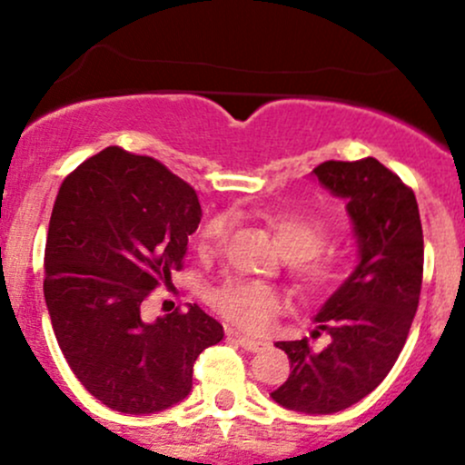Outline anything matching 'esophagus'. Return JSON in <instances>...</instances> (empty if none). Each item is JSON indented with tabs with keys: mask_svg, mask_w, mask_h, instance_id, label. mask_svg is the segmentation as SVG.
<instances>
[{
	"mask_svg": "<svg viewBox=\"0 0 465 465\" xmlns=\"http://www.w3.org/2000/svg\"><path fill=\"white\" fill-rule=\"evenodd\" d=\"M227 339L229 341H236V343L240 345V348H244L247 351H258L264 348V341L260 339H251V336H244V334H238L233 332V330H229L227 332Z\"/></svg>",
	"mask_w": 465,
	"mask_h": 465,
	"instance_id": "1",
	"label": "esophagus"
}]
</instances>
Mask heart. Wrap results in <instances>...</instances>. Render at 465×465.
I'll list each match as a JSON object with an SVG mask.
<instances>
[{"label": "heart", "instance_id": "obj_1", "mask_svg": "<svg viewBox=\"0 0 465 465\" xmlns=\"http://www.w3.org/2000/svg\"><path fill=\"white\" fill-rule=\"evenodd\" d=\"M273 232L280 249L291 262L300 266L302 284L306 291L323 292L343 282L348 275V262L339 255H322L330 238V227L319 218L280 216L273 221ZM229 233V218L216 216L207 221L199 233V249L203 253L221 249ZM318 258L314 259L313 255ZM212 303L223 317L242 330H260L271 322L280 308V295L271 286L255 282H227L212 292Z\"/></svg>", "mask_w": 465, "mask_h": 465}]
</instances>
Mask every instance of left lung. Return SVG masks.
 <instances>
[{
  "instance_id": "8db88e82",
  "label": "left lung",
  "mask_w": 465,
  "mask_h": 465,
  "mask_svg": "<svg viewBox=\"0 0 465 465\" xmlns=\"http://www.w3.org/2000/svg\"><path fill=\"white\" fill-rule=\"evenodd\" d=\"M311 174L345 201L359 260L312 317V334L325 332L330 343H275L292 371L271 398L297 413L330 415L371 393L398 361L418 311L424 236L413 190L378 159L325 162Z\"/></svg>"
}]
</instances>
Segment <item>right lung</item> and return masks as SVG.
Here are the masks:
<instances>
[{
  "instance_id": "obj_1",
  "label": "right lung",
  "mask_w": 465,
  "mask_h": 465,
  "mask_svg": "<svg viewBox=\"0 0 465 465\" xmlns=\"http://www.w3.org/2000/svg\"><path fill=\"white\" fill-rule=\"evenodd\" d=\"M196 192L153 157L117 146L63 181L45 242L44 295L72 371L95 400L148 415L188 398L199 354L225 336L199 306L146 322L142 303L183 269Z\"/></svg>"
}]
</instances>
